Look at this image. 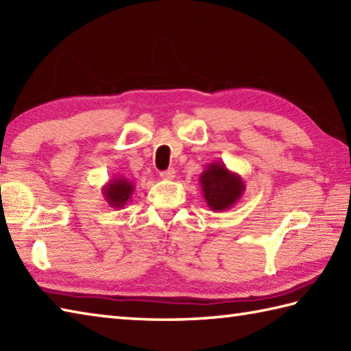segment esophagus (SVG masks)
Wrapping results in <instances>:
<instances>
[{
	"mask_svg": "<svg viewBox=\"0 0 351 351\" xmlns=\"http://www.w3.org/2000/svg\"><path fill=\"white\" fill-rule=\"evenodd\" d=\"M160 177L163 178V180H173V178L176 177V169L169 168L167 171H163V173H160Z\"/></svg>",
	"mask_w": 351,
	"mask_h": 351,
	"instance_id": "obj_1",
	"label": "esophagus"
}]
</instances>
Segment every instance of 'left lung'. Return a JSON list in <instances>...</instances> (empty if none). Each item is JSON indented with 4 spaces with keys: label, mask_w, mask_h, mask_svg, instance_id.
<instances>
[{
    "label": "left lung",
    "mask_w": 351,
    "mask_h": 351,
    "mask_svg": "<svg viewBox=\"0 0 351 351\" xmlns=\"http://www.w3.org/2000/svg\"><path fill=\"white\" fill-rule=\"evenodd\" d=\"M204 202L210 210H228L240 202L246 186L240 174H235L221 162L206 165L200 174Z\"/></svg>",
    "instance_id": "8db88e82"
}]
</instances>
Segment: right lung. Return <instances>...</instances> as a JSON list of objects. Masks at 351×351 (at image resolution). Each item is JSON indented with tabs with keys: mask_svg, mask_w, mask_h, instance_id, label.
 Returning <instances> with one entry per match:
<instances>
[{
	"mask_svg": "<svg viewBox=\"0 0 351 351\" xmlns=\"http://www.w3.org/2000/svg\"><path fill=\"white\" fill-rule=\"evenodd\" d=\"M134 193V184L125 177H113L102 186V195L111 208L122 209L127 206Z\"/></svg>",
	"mask_w": 351,
	"mask_h": 351,
	"instance_id": "obj_1",
	"label": "right lung"
}]
</instances>
